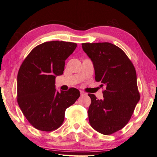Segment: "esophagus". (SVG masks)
Here are the masks:
<instances>
[{"instance_id":"obj_1","label":"esophagus","mask_w":157,"mask_h":157,"mask_svg":"<svg viewBox=\"0 0 157 157\" xmlns=\"http://www.w3.org/2000/svg\"><path fill=\"white\" fill-rule=\"evenodd\" d=\"M80 96H86V93H85L84 92H83V91H80Z\"/></svg>"}]
</instances>
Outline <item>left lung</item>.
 Returning a JSON list of instances; mask_svg holds the SVG:
<instances>
[{
	"label": "left lung",
	"mask_w": 157,
	"mask_h": 157,
	"mask_svg": "<svg viewBox=\"0 0 157 157\" xmlns=\"http://www.w3.org/2000/svg\"><path fill=\"white\" fill-rule=\"evenodd\" d=\"M82 47L92 61L96 81L105 86L103 99L88 94L90 124L102 134H112L126 126L140 101L136 69L124 52L109 42L82 43Z\"/></svg>",
	"instance_id": "obj_1"
}]
</instances>
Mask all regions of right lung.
<instances>
[{
    "instance_id": "obj_1",
    "label": "right lung",
    "mask_w": 157,
    "mask_h": 157,
    "mask_svg": "<svg viewBox=\"0 0 157 157\" xmlns=\"http://www.w3.org/2000/svg\"><path fill=\"white\" fill-rule=\"evenodd\" d=\"M77 44L46 42L33 48L17 74V103L23 115L36 129L51 132L62 124L66 109L80 96L79 90H56L55 79L63 73L65 61Z\"/></svg>"
}]
</instances>
